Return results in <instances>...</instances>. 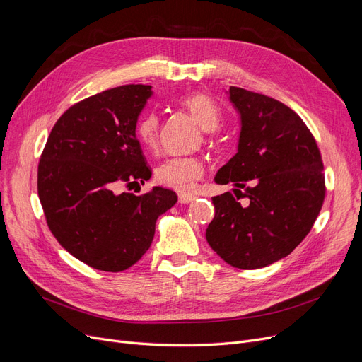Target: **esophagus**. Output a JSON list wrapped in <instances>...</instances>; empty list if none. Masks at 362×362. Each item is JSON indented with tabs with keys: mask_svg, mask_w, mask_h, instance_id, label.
Instances as JSON below:
<instances>
[{
	"mask_svg": "<svg viewBox=\"0 0 362 362\" xmlns=\"http://www.w3.org/2000/svg\"><path fill=\"white\" fill-rule=\"evenodd\" d=\"M195 199V195H192V194H180L179 195V202L180 204H189V202H192Z\"/></svg>",
	"mask_w": 362,
	"mask_h": 362,
	"instance_id": "34e87169",
	"label": "esophagus"
}]
</instances>
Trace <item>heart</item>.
I'll list each match as a JSON object with an SVG mask.
<instances>
[{
  "label": "heart",
  "instance_id": "obj_1",
  "mask_svg": "<svg viewBox=\"0 0 362 362\" xmlns=\"http://www.w3.org/2000/svg\"><path fill=\"white\" fill-rule=\"evenodd\" d=\"M179 104L192 114L205 130H216L221 123L218 105L205 93H191L179 100ZM135 133L138 141L148 149H154L158 144L160 119L156 112H148L136 123ZM204 173V164L198 157H170L156 170L158 183L187 192Z\"/></svg>",
  "mask_w": 362,
  "mask_h": 362
}]
</instances>
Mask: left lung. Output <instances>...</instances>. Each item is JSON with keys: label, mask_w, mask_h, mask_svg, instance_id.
Listing matches in <instances>:
<instances>
[{"label": "left lung", "mask_w": 362, "mask_h": 362, "mask_svg": "<svg viewBox=\"0 0 362 362\" xmlns=\"http://www.w3.org/2000/svg\"><path fill=\"white\" fill-rule=\"evenodd\" d=\"M227 93L240 133L238 152L214 180L233 183L236 197L213 198L216 216L205 238L233 267L262 269L310 233L326 195L322 161L313 133L288 105L236 86Z\"/></svg>", "instance_id": "1"}]
</instances>
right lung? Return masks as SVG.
<instances>
[{
    "label": "right lung",
    "instance_id": "right-lung-1",
    "mask_svg": "<svg viewBox=\"0 0 362 362\" xmlns=\"http://www.w3.org/2000/svg\"><path fill=\"white\" fill-rule=\"evenodd\" d=\"M149 85L107 89L71 105L54 124L37 165V195L51 233L89 267L123 272L154 239L157 218L177 195L160 186L116 194L151 177L135 127Z\"/></svg>",
    "mask_w": 362,
    "mask_h": 362
}]
</instances>
